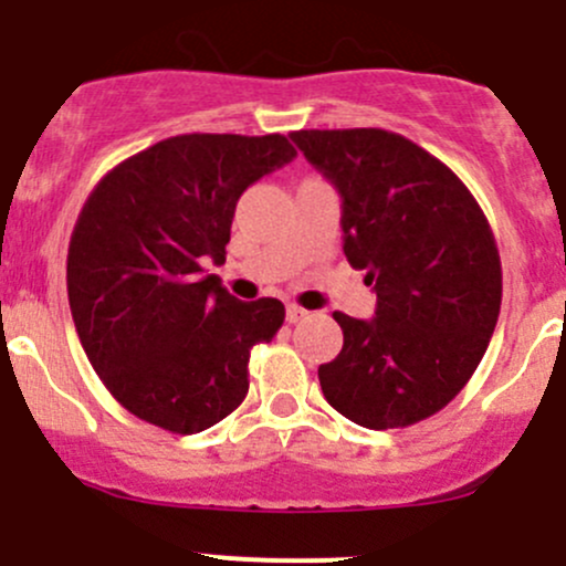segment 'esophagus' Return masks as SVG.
I'll use <instances>...</instances> for the list:
<instances>
[{
  "label": "esophagus",
  "instance_id": "34e87169",
  "mask_svg": "<svg viewBox=\"0 0 566 566\" xmlns=\"http://www.w3.org/2000/svg\"><path fill=\"white\" fill-rule=\"evenodd\" d=\"M285 318H289V324H296V322H302V318H307V311L291 302V305L285 307Z\"/></svg>",
  "mask_w": 566,
  "mask_h": 566
}]
</instances>
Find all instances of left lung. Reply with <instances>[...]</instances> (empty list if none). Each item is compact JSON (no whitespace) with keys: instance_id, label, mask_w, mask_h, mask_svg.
Listing matches in <instances>:
<instances>
[{"instance_id":"left-lung-1","label":"left lung","mask_w":566,"mask_h":566,"mask_svg":"<svg viewBox=\"0 0 566 566\" xmlns=\"http://www.w3.org/2000/svg\"><path fill=\"white\" fill-rule=\"evenodd\" d=\"M296 148L344 200V253L377 291L374 318L335 311L344 346L324 399L366 429H405L473 377L501 313V255L451 167L385 128H302Z\"/></svg>"}]
</instances>
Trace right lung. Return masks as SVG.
I'll list each match as a JSON object with an SVG mask.
<instances>
[{
    "mask_svg": "<svg viewBox=\"0 0 566 566\" xmlns=\"http://www.w3.org/2000/svg\"><path fill=\"white\" fill-rule=\"evenodd\" d=\"M294 156L283 134H178L95 184L69 244L71 316L132 416L195 434L244 401L250 349L275 338L285 307L237 300L203 264L226 261L244 189Z\"/></svg>",
    "mask_w": 566,
    "mask_h": 566,
    "instance_id": "1",
    "label": "right lung"
}]
</instances>
